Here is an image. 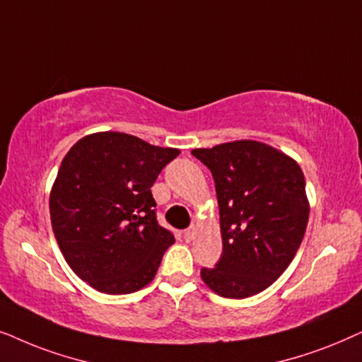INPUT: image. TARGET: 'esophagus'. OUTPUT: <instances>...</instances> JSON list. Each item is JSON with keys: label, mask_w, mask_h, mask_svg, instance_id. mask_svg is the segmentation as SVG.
<instances>
[{"label": "esophagus", "mask_w": 362, "mask_h": 362, "mask_svg": "<svg viewBox=\"0 0 362 362\" xmlns=\"http://www.w3.org/2000/svg\"><path fill=\"white\" fill-rule=\"evenodd\" d=\"M195 235H197V228H195V226H189V228H187V230L184 231V237H185L187 242H192V240L195 238Z\"/></svg>", "instance_id": "esophagus-1"}]
</instances>
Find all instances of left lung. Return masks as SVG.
<instances>
[{
    "mask_svg": "<svg viewBox=\"0 0 362 362\" xmlns=\"http://www.w3.org/2000/svg\"><path fill=\"white\" fill-rule=\"evenodd\" d=\"M192 153L214 175L223 243L218 263L202 268V279L223 298L258 295L281 276L305 237L310 204L301 167L257 141Z\"/></svg>",
    "mask_w": 362,
    "mask_h": 362,
    "instance_id": "8db88e82",
    "label": "left lung"
}]
</instances>
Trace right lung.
<instances>
[{"label": "right lung", "mask_w": 362, "mask_h": 362, "mask_svg": "<svg viewBox=\"0 0 362 362\" xmlns=\"http://www.w3.org/2000/svg\"><path fill=\"white\" fill-rule=\"evenodd\" d=\"M180 151L122 132L77 141L49 195L51 223L72 272L107 295L139 291L175 242L157 223L151 187Z\"/></svg>", "instance_id": "add662e5"}]
</instances>
